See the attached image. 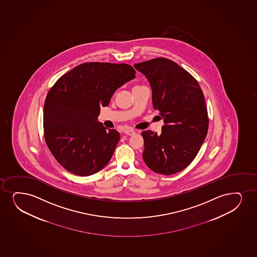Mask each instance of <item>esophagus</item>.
Listing matches in <instances>:
<instances>
[{
    "mask_svg": "<svg viewBox=\"0 0 257 257\" xmlns=\"http://www.w3.org/2000/svg\"><path fill=\"white\" fill-rule=\"evenodd\" d=\"M124 133L126 134V135H129V136H132V135H134L135 134V131L134 130H126L124 131Z\"/></svg>",
    "mask_w": 257,
    "mask_h": 257,
    "instance_id": "1",
    "label": "esophagus"
}]
</instances>
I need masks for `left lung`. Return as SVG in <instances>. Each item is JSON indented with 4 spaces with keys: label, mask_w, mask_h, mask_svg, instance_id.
I'll list each match as a JSON object with an SVG mask.
<instances>
[{
    "label": "left lung",
    "mask_w": 257,
    "mask_h": 257,
    "mask_svg": "<svg viewBox=\"0 0 257 257\" xmlns=\"http://www.w3.org/2000/svg\"><path fill=\"white\" fill-rule=\"evenodd\" d=\"M134 67L149 80L153 107L165 123L160 135L143 132V159L154 172L175 174L193 161L206 138L209 117L203 91L189 72L166 58Z\"/></svg>",
    "instance_id": "left-lung-1"
}]
</instances>
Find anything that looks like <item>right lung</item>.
Segmentation results:
<instances>
[{
    "instance_id": "obj_1",
    "label": "right lung",
    "mask_w": 257,
    "mask_h": 257,
    "mask_svg": "<svg viewBox=\"0 0 257 257\" xmlns=\"http://www.w3.org/2000/svg\"><path fill=\"white\" fill-rule=\"evenodd\" d=\"M135 73L128 64L89 62L51 87L43 111L45 141L63 168L86 177L107 165L120 134L97 120L100 106H107L115 91Z\"/></svg>"
}]
</instances>
